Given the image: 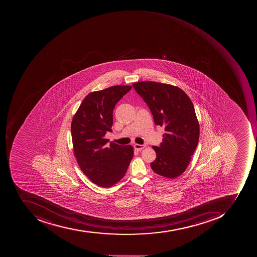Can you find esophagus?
<instances>
[{
  "mask_svg": "<svg viewBox=\"0 0 257 257\" xmlns=\"http://www.w3.org/2000/svg\"><path fill=\"white\" fill-rule=\"evenodd\" d=\"M145 148V145H138V144H136V145H135V149L138 150V151H141V150L144 149Z\"/></svg>",
  "mask_w": 257,
  "mask_h": 257,
  "instance_id": "1",
  "label": "esophagus"
}]
</instances>
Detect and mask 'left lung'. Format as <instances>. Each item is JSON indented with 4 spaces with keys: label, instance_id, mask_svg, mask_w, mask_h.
<instances>
[{
    "label": "left lung",
    "instance_id": "1",
    "mask_svg": "<svg viewBox=\"0 0 257 257\" xmlns=\"http://www.w3.org/2000/svg\"><path fill=\"white\" fill-rule=\"evenodd\" d=\"M152 112L155 123L165 127L157 158L151 164L155 173L175 178L185 172L199 139V122L191 99L170 84L144 81L133 84Z\"/></svg>",
    "mask_w": 257,
    "mask_h": 257
}]
</instances>
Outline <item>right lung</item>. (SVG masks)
Here are the masks:
<instances>
[{
    "mask_svg": "<svg viewBox=\"0 0 257 257\" xmlns=\"http://www.w3.org/2000/svg\"><path fill=\"white\" fill-rule=\"evenodd\" d=\"M132 86H112L90 92L82 100L71 123L74 155L84 175L102 188L122 179L134 156L131 145L108 144L112 131V111Z\"/></svg>",
    "mask_w": 257,
    "mask_h": 257,
    "instance_id": "add662e5",
    "label": "right lung"
}]
</instances>
